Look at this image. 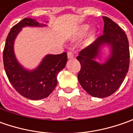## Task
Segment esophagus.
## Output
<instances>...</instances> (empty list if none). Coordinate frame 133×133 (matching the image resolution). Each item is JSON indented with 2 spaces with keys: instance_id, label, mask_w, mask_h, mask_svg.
I'll use <instances>...</instances> for the list:
<instances>
[{
  "instance_id": "esophagus-1",
  "label": "esophagus",
  "mask_w": 133,
  "mask_h": 133,
  "mask_svg": "<svg viewBox=\"0 0 133 133\" xmlns=\"http://www.w3.org/2000/svg\"><path fill=\"white\" fill-rule=\"evenodd\" d=\"M67 56H68V58L69 59H72L74 58V54L72 53V52H68L67 53Z\"/></svg>"
}]
</instances>
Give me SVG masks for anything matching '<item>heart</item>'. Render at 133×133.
I'll return each mask as SVG.
<instances>
[{
  "label": "heart",
  "instance_id": "1",
  "mask_svg": "<svg viewBox=\"0 0 133 133\" xmlns=\"http://www.w3.org/2000/svg\"><path fill=\"white\" fill-rule=\"evenodd\" d=\"M88 29H89V26H88L87 24H84V25L81 26L79 29H78V36H82V35H85V34L87 32ZM94 35V31L91 32V33H90V38H93Z\"/></svg>",
  "mask_w": 133,
  "mask_h": 133
}]
</instances>
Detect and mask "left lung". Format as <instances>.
Instances as JSON below:
<instances>
[{"label": "left lung", "mask_w": 133, "mask_h": 133, "mask_svg": "<svg viewBox=\"0 0 133 133\" xmlns=\"http://www.w3.org/2000/svg\"><path fill=\"white\" fill-rule=\"evenodd\" d=\"M104 34L83 49L77 56L81 64L78 79L85 91L93 97L106 98L121 87L130 66L129 41L125 32L110 18L103 17ZM104 44L111 48L110 58L104 64L94 61Z\"/></svg>", "instance_id": "obj_1"}]
</instances>
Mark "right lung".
Segmentation results:
<instances>
[{
  "mask_svg": "<svg viewBox=\"0 0 133 133\" xmlns=\"http://www.w3.org/2000/svg\"><path fill=\"white\" fill-rule=\"evenodd\" d=\"M35 20L23 18L11 29L3 52L6 74L12 87L20 95L31 100H40L48 97L57 83V75L64 69L67 61V54L47 55L34 70L24 69L19 64L14 53V41L24 26H41Z\"/></svg>",
  "mask_w": 133,
  "mask_h": 133,
  "instance_id": "obj_1",
  "label": "right lung"
}]
</instances>
